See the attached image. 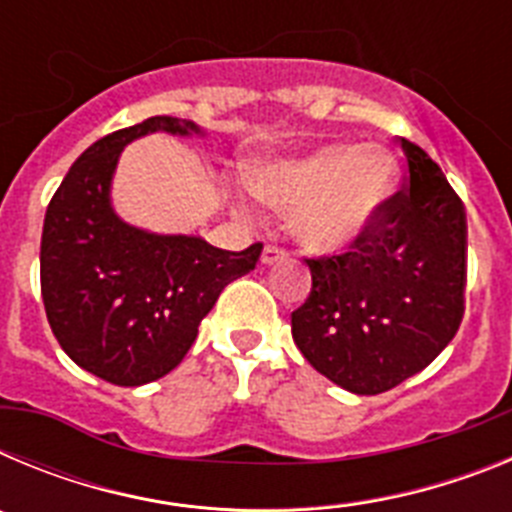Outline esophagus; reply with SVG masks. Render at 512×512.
I'll list each match as a JSON object with an SVG mask.
<instances>
[{
  "label": "esophagus",
  "instance_id": "34e87169",
  "mask_svg": "<svg viewBox=\"0 0 512 512\" xmlns=\"http://www.w3.org/2000/svg\"><path fill=\"white\" fill-rule=\"evenodd\" d=\"M289 253L284 251V248L279 246H266L264 253H261V264L264 266H271V264H282V261H287Z\"/></svg>",
  "mask_w": 512,
  "mask_h": 512
}]
</instances>
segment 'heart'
I'll return each instance as SVG.
<instances>
[{"mask_svg": "<svg viewBox=\"0 0 512 512\" xmlns=\"http://www.w3.org/2000/svg\"><path fill=\"white\" fill-rule=\"evenodd\" d=\"M395 158L377 146L333 143L253 171L261 202L292 212V230L315 251H338L372 228L395 189Z\"/></svg>", "mask_w": 512, "mask_h": 512, "instance_id": "heart-1", "label": "heart"}]
</instances>
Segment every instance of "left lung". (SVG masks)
<instances>
[{"label":"left lung","mask_w":512,"mask_h":512,"mask_svg":"<svg viewBox=\"0 0 512 512\" xmlns=\"http://www.w3.org/2000/svg\"><path fill=\"white\" fill-rule=\"evenodd\" d=\"M408 184L346 253L305 259L312 289L292 338L323 377L379 395L423 372L459 330L467 287V212L443 171L400 138Z\"/></svg>","instance_id":"obj_1"}]
</instances>
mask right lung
<instances>
[{"label":"right lung","instance_id":"obj_1","mask_svg":"<svg viewBox=\"0 0 512 512\" xmlns=\"http://www.w3.org/2000/svg\"><path fill=\"white\" fill-rule=\"evenodd\" d=\"M158 130L202 133L192 120L158 115L99 138L53 194L40 238V292L53 336L74 364L120 387L182 364L220 292L256 269L264 248L223 251L197 235L122 223L110 205L117 158L130 140Z\"/></svg>","mask_w":512,"mask_h":512}]
</instances>
